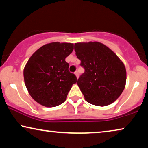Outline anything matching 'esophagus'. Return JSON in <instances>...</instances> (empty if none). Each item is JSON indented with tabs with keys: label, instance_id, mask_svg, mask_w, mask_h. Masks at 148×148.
Listing matches in <instances>:
<instances>
[{
	"label": "esophagus",
	"instance_id": "esophagus-1",
	"mask_svg": "<svg viewBox=\"0 0 148 148\" xmlns=\"http://www.w3.org/2000/svg\"><path fill=\"white\" fill-rule=\"evenodd\" d=\"M74 74H75V75L76 76V78H78V76H79V74H78V71H76L75 72H74Z\"/></svg>",
	"mask_w": 148,
	"mask_h": 148
}]
</instances>
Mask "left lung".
<instances>
[{
  "instance_id": "8db88e82",
  "label": "left lung",
  "mask_w": 148,
  "mask_h": 148,
  "mask_svg": "<svg viewBox=\"0 0 148 148\" xmlns=\"http://www.w3.org/2000/svg\"><path fill=\"white\" fill-rule=\"evenodd\" d=\"M74 50L84 72L77 84L85 100L105 106L115 101L125 88V65L111 49L98 42L75 43Z\"/></svg>"
}]
</instances>
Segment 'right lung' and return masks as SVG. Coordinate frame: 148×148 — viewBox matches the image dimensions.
I'll return each mask as SVG.
<instances>
[{
	"mask_svg": "<svg viewBox=\"0 0 148 148\" xmlns=\"http://www.w3.org/2000/svg\"><path fill=\"white\" fill-rule=\"evenodd\" d=\"M73 49L72 43L51 42L41 47L29 59L23 70L25 84L31 97L40 105L50 108L63 103L77 81L65 60Z\"/></svg>",
	"mask_w": 148,
	"mask_h": 148,
	"instance_id": "1",
	"label": "right lung"
}]
</instances>
